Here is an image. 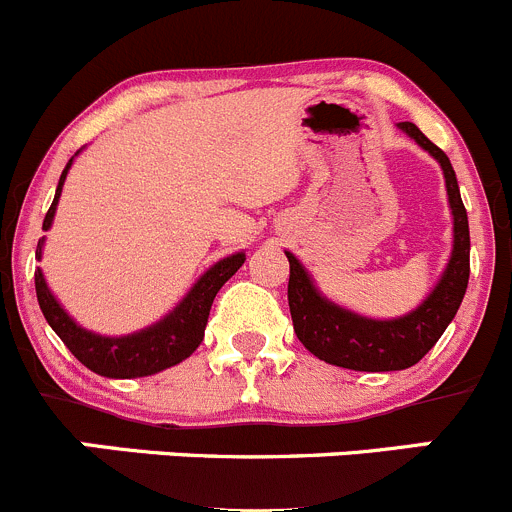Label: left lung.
I'll list each match as a JSON object with an SVG mask.
<instances>
[{
  "mask_svg": "<svg viewBox=\"0 0 512 512\" xmlns=\"http://www.w3.org/2000/svg\"><path fill=\"white\" fill-rule=\"evenodd\" d=\"M398 130L410 140L418 142L433 160H438L448 190L450 215H453V250L443 275L435 282L423 302L415 310L390 320L357 315L337 302L327 300L317 290L315 280L292 252H285L290 260V282H287V300H290L292 325L302 345L320 360L330 365L347 367L360 372H390L413 367L423 360L445 327L453 322L470 277V230L468 212L460 200L458 177L448 155L435 147L413 122H400Z\"/></svg>",
  "mask_w": 512,
  "mask_h": 512,
  "instance_id": "8db88e82",
  "label": "left lung"
}]
</instances>
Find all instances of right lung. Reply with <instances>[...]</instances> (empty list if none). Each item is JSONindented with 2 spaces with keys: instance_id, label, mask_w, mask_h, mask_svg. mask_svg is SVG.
I'll list each match as a JSON object with an SVG mask.
<instances>
[{
  "instance_id": "obj_1",
  "label": "right lung",
  "mask_w": 512,
  "mask_h": 512,
  "mask_svg": "<svg viewBox=\"0 0 512 512\" xmlns=\"http://www.w3.org/2000/svg\"><path fill=\"white\" fill-rule=\"evenodd\" d=\"M74 157L62 170L52 207H49V212L44 215L42 230H49V227H52L54 212H57L59 205V195H62L64 180H67V172L69 167H72ZM42 247L44 237L37 245V260H42ZM242 262H245V252H235V255L230 257H222V260L215 262L205 275H200V280L190 287V292H187L162 320H157L155 325L150 327H142V330L137 332H130V335L119 337L99 335V332H92L87 330V327L79 325V322L59 305V300L54 297V292L49 290L47 280H44L42 270L34 272V287H37L39 307H42L49 327L57 332L59 340L69 347V352H72L84 367H89V370L97 372V375L102 377L130 380V377H147L155 375V372L167 370V367L172 365H180L182 360H187V357L200 347L202 337H205L212 300H215V295L220 292V287L240 270Z\"/></svg>"
}]
</instances>
